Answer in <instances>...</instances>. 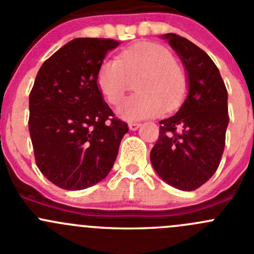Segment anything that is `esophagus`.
I'll list each match as a JSON object with an SVG mask.
<instances>
[{
	"instance_id": "esophagus-1",
	"label": "esophagus",
	"mask_w": 254,
	"mask_h": 254,
	"mask_svg": "<svg viewBox=\"0 0 254 254\" xmlns=\"http://www.w3.org/2000/svg\"><path fill=\"white\" fill-rule=\"evenodd\" d=\"M139 123H137V122H131V123H128V128L131 129V131H137V129L139 128Z\"/></svg>"
}]
</instances>
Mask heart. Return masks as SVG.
Here are the masks:
<instances>
[{"mask_svg":"<svg viewBox=\"0 0 254 254\" xmlns=\"http://www.w3.org/2000/svg\"><path fill=\"white\" fill-rule=\"evenodd\" d=\"M133 82L137 92L117 108L118 117L128 122L175 111L187 89L186 73L176 64L173 53L153 42L137 43L122 51L117 59L105 60L97 71V86L111 105H118Z\"/></svg>","mask_w":254,"mask_h":254,"instance_id":"1","label":"heart"}]
</instances>
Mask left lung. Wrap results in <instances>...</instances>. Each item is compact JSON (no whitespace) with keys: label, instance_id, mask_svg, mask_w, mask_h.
I'll return each mask as SVG.
<instances>
[{"label":"left lung","instance_id":"1","mask_svg":"<svg viewBox=\"0 0 254 254\" xmlns=\"http://www.w3.org/2000/svg\"><path fill=\"white\" fill-rule=\"evenodd\" d=\"M187 72L188 95L175 116L159 122L151 163L166 183L194 190L217 171L226 143L228 93L218 68L203 50L176 33H166Z\"/></svg>","mask_w":254,"mask_h":254}]
</instances>
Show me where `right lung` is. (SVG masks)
Listing matches in <instances>:
<instances>
[{
  "label": "right lung",
  "mask_w": 254,
  "mask_h": 254,
  "mask_svg": "<svg viewBox=\"0 0 254 254\" xmlns=\"http://www.w3.org/2000/svg\"><path fill=\"white\" fill-rule=\"evenodd\" d=\"M108 38H74L43 62L30 93V136L37 167L60 188L101 182L117 158L127 123L115 117L97 86Z\"/></svg>",
  "instance_id": "add662e5"
}]
</instances>
